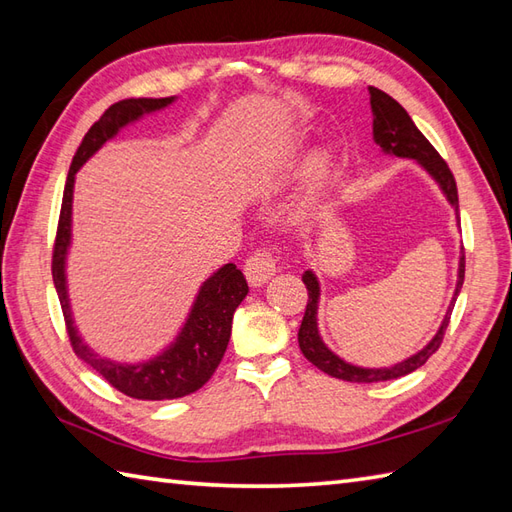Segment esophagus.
I'll use <instances>...</instances> for the list:
<instances>
[{
    "mask_svg": "<svg viewBox=\"0 0 512 512\" xmlns=\"http://www.w3.org/2000/svg\"><path fill=\"white\" fill-rule=\"evenodd\" d=\"M275 257L268 248H259L253 255L246 259L244 264V275L250 286H262L266 281L275 275Z\"/></svg>",
    "mask_w": 512,
    "mask_h": 512,
    "instance_id": "34e87169",
    "label": "esophagus"
}]
</instances>
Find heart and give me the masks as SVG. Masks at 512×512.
Instances as JSON below:
<instances>
[{
	"label": "heart",
	"instance_id": "1",
	"mask_svg": "<svg viewBox=\"0 0 512 512\" xmlns=\"http://www.w3.org/2000/svg\"><path fill=\"white\" fill-rule=\"evenodd\" d=\"M325 169H328V154H325V151H314L306 167L308 180L312 184H317L325 176Z\"/></svg>",
	"mask_w": 512,
	"mask_h": 512
}]
</instances>
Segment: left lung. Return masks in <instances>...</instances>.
I'll return each mask as SVG.
<instances>
[{
  "instance_id": "left-lung-1",
  "label": "left lung",
  "mask_w": 512,
  "mask_h": 512,
  "mask_svg": "<svg viewBox=\"0 0 512 512\" xmlns=\"http://www.w3.org/2000/svg\"><path fill=\"white\" fill-rule=\"evenodd\" d=\"M369 105H372L374 114V140L376 145L385 151V154L398 156V158H411L416 160L418 165L429 173V176L440 184L442 193L447 195L449 204L458 213V187H455V178L449 169L447 162L440 158V154L427 138L422 136L420 129L413 125L411 116L405 112L398 101L391 99L389 94L378 88H369ZM303 284L308 288V306L306 314H303L301 328H299V347L303 356L308 358L312 365H317L321 372L330 374L334 378L347 380V383H380V380H394L400 376H407L416 372L429 358L438 352V347L444 339V330H447L451 312L455 306V299L460 295V288L464 284V253L460 257V268H458V286H455V295L451 306L444 314V321L436 336L422 347L418 354L405 358L402 363H396L391 367H358L343 361L341 356H336L328 345L323 343L317 325V310H319V279L312 270L303 273Z\"/></svg>"
}]
</instances>
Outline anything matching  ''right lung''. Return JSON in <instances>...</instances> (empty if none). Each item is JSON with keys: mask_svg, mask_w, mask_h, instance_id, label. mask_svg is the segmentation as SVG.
<instances>
[{"mask_svg": "<svg viewBox=\"0 0 512 512\" xmlns=\"http://www.w3.org/2000/svg\"><path fill=\"white\" fill-rule=\"evenodd\" d=\"M176 96L167 99H125L114 103L110 110L96 121L90 132L85 134L83 143L76 149L72 165L65 180L61 215L57 239L52 250V279L54 288L61 301L65 328L76 356L83 358L96 374H101L114 389L123 391L125 396L138 400H173L189 396L198 391L206 380L220 365L226 352L228 339H231L233 314L239 303L248 295V284L235 264L222 266L204 281L198 297L193 301V308L184 321L180 334L176 336L167 350L149 361L129 365L116 363L110 358L94 354L83 343L74 328L70 299H68V281H65V257H68L70 239H72V193H74V176L83 167L85 160H90L107 140L118 134V129L138 121L140 116L158 112L162 107L171 105Z\"/></svg>", "mask_w": 512, "mask_h": 512, "instance_id": "1", "label": "right lung"}]
</instances>
